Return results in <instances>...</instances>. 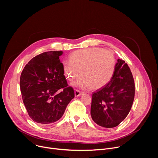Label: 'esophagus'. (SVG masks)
I'll return each mask as SVG.
<instances>
[{
	"mask_svg": "<svg viewBox=\"0 0 158 158\" xmlns=\"http://www.w3.org/2000/svg\"><path fill=\"white\" fill-rule=\"evenodd\" d=\"M83 94V93L81 92L80 91H78V90H76L74 91V94H75V97H79L81 95H82Z\"/></svg>",
	"mask_w": 158,
	"mask_h": 158,
	"instance_id": "esophagus-1",
	"label": "esophagus"
}]
</instances>
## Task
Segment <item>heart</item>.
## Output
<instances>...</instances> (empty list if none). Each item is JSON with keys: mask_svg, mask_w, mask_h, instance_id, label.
Segmentation results:
<instances>
[{"mask_svg": "<svg viewBox=\"0 0 158 158\" xmlns=\"http://www.w3.org/2000/svg\"><path fill=\"white\" fill-rule=\"evenodd\" d=\"M116 59L112 52L99 48L77 50L73 52L69 60L62 62L65 77L73 81L82 76L72 85L74 87L94 90L106 85L114 75Z\"/></svg>", "mask_w": 158, "mask_h": 158, "instance_id": "obj_1", "label": "heart"}]
</instances>
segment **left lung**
<instances>
[{
  "mask_svg": "<svg viewBox=\"0 0 158 158\" xmlns=\"http://www.w3.org/2000/svg\"><path fill=\"white\" fill-rule=\"evenodd\" d=\"M134 94V81L131 70L123 60L119 59L110 82L93 94V120L106 128L118 126L129 114Z\"/></svg>",
  "mask_w": 158,
  "mask_h": 158,
  "instance_id": "obj_1",
  "label": "left lung"
}]
</instances>
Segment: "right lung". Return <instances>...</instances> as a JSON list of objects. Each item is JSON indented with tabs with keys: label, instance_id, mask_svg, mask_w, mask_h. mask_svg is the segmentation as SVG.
I'll return each mask as SVG.
<instances>
[{
	"label": "right lung",
	"instance_id": "add662e5",
	"mask_svg": "<svg viewBox=\"0 0 158 158\" xmlns=\"http://www.w3.org/2000/svg\"><path fill=\"white\" fill-rule=\"evenodd\" d=\"M62 51H49L32 58L24 67L20 78L22 100L29 116L37 123H53L63 116L74 98L64 75L59 57ZM63 91L59 93L58 90Z\"/></svg>",
	"mask_w": 158,
	"mask_h": 158
}]
</instances>
